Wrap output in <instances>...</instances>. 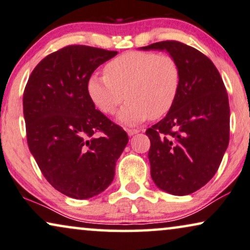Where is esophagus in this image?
<instances>
[{"instance_id": "1", "label": "esophagus", "mask_w": 250, "mask_h": 250, "mask_svg": "<svg viewBox=\"0 0 250 250\" xmlns=\"http://www.w3.org/2000/svg\"><path fill=\"white\" fill-rule=\"evenodd\" d=\"M127 132H128L129 136H134L136 134H138L140 130H138V129H127Z\"/></svg>"}]
</instances>
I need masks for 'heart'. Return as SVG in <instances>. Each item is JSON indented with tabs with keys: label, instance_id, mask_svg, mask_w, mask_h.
<instances>
[{
	"label": "heart",
	"instance_id": "b5f03b06",
	"mask_svg": "<svg viewBox=\"0 0 250 250\" xmlns=\"http://www.w3.org/2000/svg\"><path fill=\"white\" fill-rule=\"evenodd\" d=\"M105 75L88 78V97L105 114H113L127 97L116 118L128 125L166 115L178 98L181 81L175 59L153 52L123 53L107 63Z\"/></svg>",
	"mask_w": 250,
	"mask_h": 250
}]
</instances>
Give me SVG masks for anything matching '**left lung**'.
Segmentation results:
<instances>
[{"mask_svg":"<svg viewBox=\"0 0 250 250\" xmlns=\"http://www.w3.org/2000/svg\"><path fill=\"white\" fill-rule=\"evenodd\" d=\"M141 50H165L181 71L172 109L148 128L151 178L162 190L185 196L213 178L229 141V105L219 71L200 50L162 41Z\"/></svg>","mask_w":250,"mask_h":250,"instance_id":"1","label":"left lung"}]
</instances>
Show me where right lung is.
Returning <instances> with one entry per match:
<instances>
[{
  "label": "right lung",
  "mask_w": 250,
  "mask_h": 250,
  "mask_svg": "<svg viewBox=\"0 0 250 250\" xmlns=\"http://www.w3.org/2000/svg\"><path fill=\"white\" fill-rule=\"evenodd\" d=\"M116 54L67 46L38 63L24 91L28 148L47 181L76 200L108 187L129 141L127 132L96 109L86 90L93 71Z\"/></svg>",
  "instance_id": "right-lung-1"
}]
</instances>
